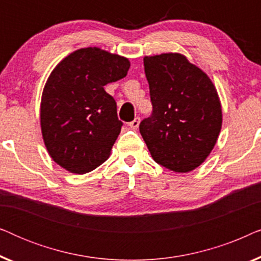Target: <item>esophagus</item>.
Returning <instances> with one entry per match:
<instances>
[{"label": "esophagus", "instance_id": "obj_1", "mask_svg": "<svg viewBox=\"0 0 261 261\" xmlns=\"http://www.w3.org/2000/svg\"><path fill=\"white\" fill-rule=\"evenodd\" d=\"M139 124H140V117H135L132 122H129V127L132 129H138Z\"/></svg>", "mask_w": 261, "mask_h": 261}]
</instances>
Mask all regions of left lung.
Masks as SVG:
<instances>
[{
	"label": "left lung",
	"mask_w": 261,
	"mask_h": 261,
	"mask_svg": "<svg viewBox=\"0 0 261 261\" xmlns=\"http://www.w3.org/2000/svg\"><path fill=\"white\" fill-rule=\"evenodd\" d=\"M153 106L140 133L155 163L174 172H190L213 151L222 109L206 73L180 53L145 57Z\"/></svg>",
	"instance_id": "8db88e82"
}]
</instances>
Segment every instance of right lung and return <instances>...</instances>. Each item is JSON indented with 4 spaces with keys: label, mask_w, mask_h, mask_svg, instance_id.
<instances>
[{
    "label": "right lung",
    "mask_w": 261,
    "mask_h": 261,
    "mask_svg": "<svg viewBox=\"0 0 261 261\" xmlns=\"http://www.w3.org/2000/svg\"><path fill=\"white\" fill-rule=\"evenodd\" d=\"M130 63L98 47L77 49L47 78L41 96V133L48 154L71 173L95 170L109 158L122 122L105 85L126 77Z\"/></svg>",
    "instance_id": "obj_1"
}]
</instances>
